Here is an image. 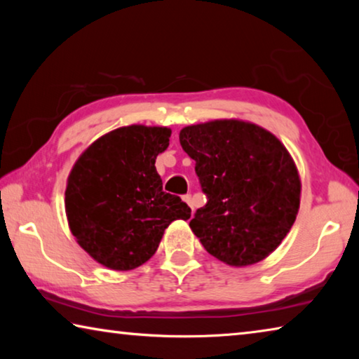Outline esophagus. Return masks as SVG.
Wrapping results in <instances>:
<instances>
[{
    "mask_svg": "<svg viewBox=\"0 0 359 359\" xmlns=\"http://www.w3.org/2000/svg\"><path fill=\"white\" fill-rule=\"evenodd\" d=\"M184 201H185L188 205H190L191 210H193V199H191V194H185V196H184Z\"/></svg>",
    "mask_w": 359,
    "mask_h": 359,
    "instance_id": "34e87169",
    "label": "esophagus"
}]
</instances>
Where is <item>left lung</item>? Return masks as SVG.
<instances>
[{
  "mask_svg": "<svg viewBox=\"0 0 359 359\" xmlns=\"http://www.w3.org/2000/svg\"><path fill=\"white\" fill-rule=\"evenodd\" d=\"M208 198L190 228L212 257L248 266L280 245L299 209L301 182L269 131L238 120L187 126L179 135Z\"/></svg>",
  "mask_w": 359,
  "mask_h": 359,
  "instance_id": "left-lung-1",
  "label": "left lung"
}]
</instances>
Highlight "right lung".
I'll return each mask as SVG.
<instances>
[{
  "label": "right lung",
  "mask_w": 359,
  "mask_h": 359,
  "mask_svg": "<svg viewBox=\"0 0 359 359\" xmlns=\"http://www.w3.org/2000/svg\"><path fill=\"white\" fill-rule=\"evenodd\" d=\"M171 130L133 125L107 133L83 151L66 187L69 228L90 257L115 271H130L154 257L174 220L191 209L163 191L156 155Z\"/></svg>",
  "instance_id": "right-lung-1"
}]
</instances>
